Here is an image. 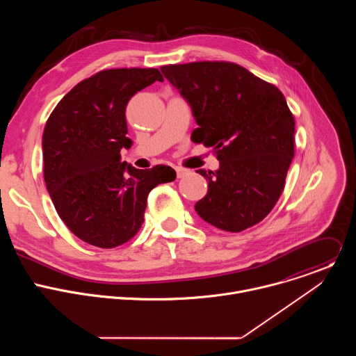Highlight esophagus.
Segmentation results:
<instances>
[{"label":"esophagus","mask_w":356,"mask_h":356,"mask_svg":"<svg viewBox=\"0 0 356 356\" xmlns=\"http://www.w3.org/2000/svg\"><path fill=\"white\" fill-rule=\"evenodd\" d=\"M176 173H177V179H181V177L187 176L190 172H188L187 169H184V168H180V166H177V168H176Z\"/></svg>","instance_id":"obj_1"}]
</instances>
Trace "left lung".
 I'll return each mask as SVG.
<instances>
[{"mask_svg": "<svg viewBox=\"0 0 356 356\" xmlns=\"http://www.w3.org/2000/svg\"><path fill=\"white\" fill-rule=\"evenodd\" d=\"M193 108L195 143L213 147L216 172L197 170L209 193L197 214L228 232L261 222L276 206L294 156V117L283 92L231 62L162 66Z\"/></svg>", "mask_w": 356, "mask_h": 356, "instance_id": "1", "label": "left lung"}]
</instances>
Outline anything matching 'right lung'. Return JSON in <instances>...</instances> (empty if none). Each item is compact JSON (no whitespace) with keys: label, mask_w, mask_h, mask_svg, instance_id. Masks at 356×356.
I'll return each mask as SVG.
<instances>
[{"label":"right lung","mask_w":356,"mask_h":356,"mask_svg":"<svg viewBox=\"0 0 356 356\" xmlns=\"http://www.w3.org/2000/svg\"><path fill=\"white\" fill-rule=\"evenodd\" d=\"M163 81L158 69H106L76 84L43 131V177L54 206L81 241L103 249L132 239L147 194L176 179L170 166L139 170L121 162L131 147L125 108L134 94Z\"/></svg>","instance_id":"right-lung-1"}]
</instances>
